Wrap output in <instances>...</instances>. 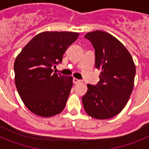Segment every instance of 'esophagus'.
Instances as JSON below:
<instances>
[{"label": "esophagus", "mask_w": 149, "mask_h": 149, "mask_svg": "<svg viewBox=\"0 0 149 149\" xmlns=\"http://www.w3.org/2000/svg\"><path fill=\"white\" fill-rule=\"evenodd\" d=\"M80 81H81L80 79H77V78H75V77L73 78V79H72V82H73V84H79V83H80Z\"/></svg>", "instance_id": "obj_1"}]
</instances>
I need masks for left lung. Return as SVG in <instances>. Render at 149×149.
Masks as SVG:
<instances>
[{"label":"left lung","mask_w":149,"mask_h":149,"mask_svg":"<svg viewBox=\"0 0 149 149\" xmlns=\"http://www.w3.org/2000/svg\"><path fill=\"white\" fill-rule=\"evenodd\" d=\"M95 49V66L101 70L96 86L88 84L82 97L86 113L96 119H109L126 106L134 87L135 65L125 46L111 34L103 31L84 36Z\"/></svg>","instance_id":"obj_1"}]
</instances>
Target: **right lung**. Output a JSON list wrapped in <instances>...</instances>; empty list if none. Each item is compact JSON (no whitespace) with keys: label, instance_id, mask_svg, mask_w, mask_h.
<instances>
[{"label":"right lung","instance_id":"1","mask_svg":"<svg viewBox=\"0 0 149 149\" xmlns=\"http://www.w3.org/2000/svg\"><path fill=\"white\" fill-rule=\"evenodd\" d=\"M79 34L70 31H44L36 36L15 58L16 88L29 110L48 118L65 108L72 86V77L53 72L63 54Z\"/></svg>","mask_w":149,"mask_h":149}]
</instances>
